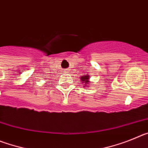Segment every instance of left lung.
I'll return each instance as SVG.
<instances>
[{"label": "left lung", "mask_w": 148, "mask_h": 148, "mask_svg": "<svg viewBox=\"0 0 148 148\" xmlns=\"http://www.w3.org/2000/svg\"><path fill=\"white\" fill-rule=\"evenodd\" d=\"M81 81H82V82L83 84H87L90 83V80H89V78H90V76H89L88 75H86L85 76H82L81 77ZM87 87V86H86Z\"/></svg>", "instance_id": "8db88e82"}]
</instances>
